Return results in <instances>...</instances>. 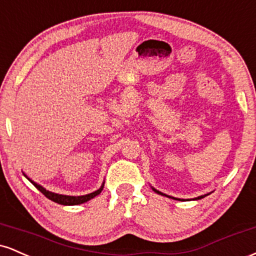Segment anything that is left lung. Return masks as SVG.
I'll return each instance as SVG.
<instances>
[{
	"instance_id": "left-lung-1",
	"label": "left lung",
	"mask_w": 256,
	"mask_h": 256,
	"mask_svg": "<svg viewBox=\"0 0 256 256\" xmlns=\"http://www.w3.org/2000/svg\"><path fill=\"white\" fill-rule=\"evenodd\" d=\"M152 189L154 190L156 194H158V195H162V196H166V198H173V200H180V201H185V200H182V198H172V196H168V195H166V194H164V192H158V190H156L155 189V188H152ZM207 195H210V194H206V195H201V196H198V198H192V200H200V198H204V196H207Z\"/></svg>"
}]
</instances>
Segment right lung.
<instances>
[{
	"label": "right lung",
	"mask_w": 256,
	"mask_h": 256,
	"mask_svg": "<svg viewBox=\"0 0 256 256\" xmlns=\"http://www.w3.org/2000/svg\"><path fill=\"white\" fill-rule=\"evenodd\" d=\"M24 176L28 179V180L31 182L32 184L34 185V186L37 188L38 190H40V192L43 194L44 196H46V198H48L49 200H52V201L56 202V204H64V206H77V204H84V202L90 201L91 198H96V196L100 195L102 190H104V182L101 186H100V189H98V190H96V192H94L86 194V195H82V196L61 195V194H56V192H49V190H46V188L42 186V185H40L38 183H36V182L32 180L31 178H28V176L25 174V173H24Z\"/></svg>",
	"instance_id": "obj_1"
}]
</instances>
